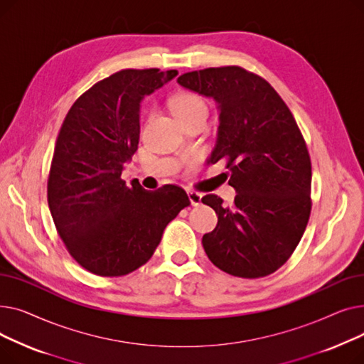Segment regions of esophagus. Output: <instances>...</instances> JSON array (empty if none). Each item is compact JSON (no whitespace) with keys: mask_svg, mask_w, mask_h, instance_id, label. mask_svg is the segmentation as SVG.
<instances>
[{"mask_svg":"<svg viewBox=\"0 0 364 364\" xmlns=\"http://www.w3.org/2000/svg\"><path fill=\"white\" fill-rule=\"evenodd\" d=\"M187 195H188V200H190V203H192V206H199L202 203V195L200 193L190 190V192H187Z\"/></svg>","mask_w":364,"mask_h":364,"instance_id":"obj_1","label":"esophagus"}]
</instances>
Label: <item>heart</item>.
Returning a JSON list of instances; mask_svg holds the SVG:
<instances>
[{
	"label": "heart",
	"mask_w": 364,
	"mask_h": 364,
	"mask_svg": "<svg viewBox=\"0 0 364 364\" xmlns=\"http://www.w3.org/2000/svg\"><path fill=\"white\" fill-rule=\"evenodd\" d=\"M169 109L176 117V119L192 117V114L196 113L206 114V105L199 95L192 92H180L174 95V97L169 100Z\"/></svg>",
	"instance_id": "obj_1"
}]
</instances>
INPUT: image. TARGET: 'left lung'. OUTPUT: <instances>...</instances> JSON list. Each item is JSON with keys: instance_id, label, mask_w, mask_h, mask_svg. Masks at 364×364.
<instances>
[{"instance_id": "8db88e82", "label": "left lung", "mask_w": 364, "mask_h": 364, "mask_svg": "<svg viewBox=\"0 0 364 364\" xmlns=\"http://www.w3.org/2000/svg\"><path fill=\"white\" fill-rule=\"evenodd\" d=\"M177 82L218 105L206 162L224 161L236 190L230 206L215 195L202 198L218 215L203 250L228 274L269 276L295 251L311 211V161L295 118L269 82L239 66L188 72Z\"/></svg>"}]
</instances>
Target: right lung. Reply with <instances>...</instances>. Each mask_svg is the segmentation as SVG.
Instances as JSON below:
<instances>
[{"instance_id": "obj_1", "label": "right lung", "mask_w": 364, "mask_h": 364, "mask_svg": "<svg viewBox=\"0 0 364 364\" xmlns=\"http://www.w3.org/2000/svg\"><path fill=\"white\" fill-rule=\"evenodd\" d=\"M177 70L125 69L92 85L73 103L57 137L48 177V206L69 254L105 277L146 264L166 224L188 196L177 186L155 192L121 178L139 147L140 103Z\"/></svg>"}]
</instances>
